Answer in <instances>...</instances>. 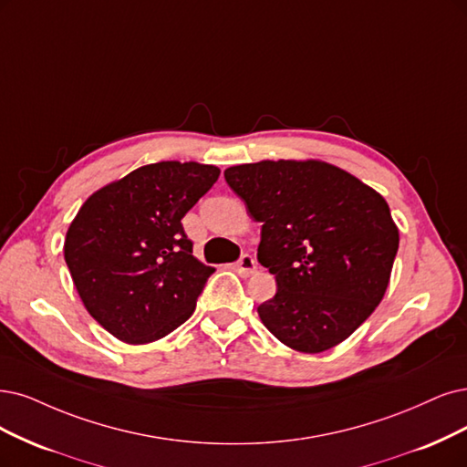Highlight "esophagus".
Returning <instances> with one entry per match:
<instances>
[{
	"instance_id": "1",
	"label": "esophagus",
	"mask_w": 467,
	"mask_h": 467,
	"mask_svg": "<svg viewBox=\"0 0 467 467\" xmlns=\"http://www.w3.org/2000/svg\"><path fill=\"white\" fill-rule=\"evenodd\" d=\"M236 271L243 275V277H250V275H254L257 271V264L250 254H244V255H240V260L236 262Z\"/></svg>"
}]
</instances>
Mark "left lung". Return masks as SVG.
Listing matches in <instances>:
<instances>
[{
	"label": "left lung",
	"mask_w": 467,
	"mask_h": 467,
	"mask_svg": "<svg viewBox=\"0 0 467 467\" xmlns=\"http://www.w3.org/2000/svg\"><path fill=\"white\" fill-rule=\"evenodd\" d=\"M224 181L264 223L257 262L277 279L257 307L264 325L306 354L348 338L383 300L399 252L385 198L323 161L236 165Z\"/></svg>",
	"instance_id": "8db88e82"
}]
</instances>
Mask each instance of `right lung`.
Segmentation results:
<instances>
[{
    "mask_svg": "<svg viewBox=\"0 0 467 467\" xmlns=\"http://www.w3.org/2000/svg\"><path fill=\"white\" fill-rule=\"evenodd\" d=\"M217 179L213 165L151 163L80 207L65 262L88 314L119 340L153 342L192 316L215 269L192 255L181 219Z\"/></svg>",
    "mask_w": 467,
    "mask_h": 467,
    "instance_id": "1",
    "label": "right lung"
}]
</instances>
